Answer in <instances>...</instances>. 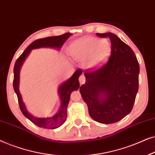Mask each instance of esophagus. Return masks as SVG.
Segmentation results:
<instances>
[{"mask_svg": "<svg viewBox=\"0 0 155 155\" xmlns=\"http://www.w3.org/2000/svg\"><path fill=\"white\" fill-rule=\"evenodd\" d=\"M79 81L80 84H84L85 82V78L83 75H81L79 78Z\"/></svg>", "mask_w": 155, "mask_h": 155, "instance_id": "obj_1", "label": "esophagus"}]
</instances>
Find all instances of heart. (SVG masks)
<instances>
[{"instance_id":"1","label":"heart","mask_w":155,"mask_h":155,"mask_svg":"<svg viewBox=\"0 0 155 155\" xmlns=\"http://www.w3.org/2000/svg\"><path fill=\"white\" fill-rule=\"evenodd\" d=\"M111 51V45L109 40L94 37L75 40L69 48L71 56L76 60L83 61L84 66L90 69L97 68L104 64Z\"/></svg>"}]
</instances>
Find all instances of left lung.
Returning a JSON list of instances; mask_svg holds the SVG:
<instances>
[{
  "label": "left lung",
  "instance_id": "1",
  "mask_svg": "<svg viewBox=\"0 0 155 155\" xmlns=\"http://www.w3.org/2000/svg\"><path fill=\"white\" fill-rule=\"evenodd\" d=\"M97 36L111 40V56L103 66L84 73L86 82L80 92L93 119L100 124H114L133 109L138 90L140 66L133 51L115 34L97 33Z\"/></svg>",
  "mask_w": 155,
  "mask_h": 155
}]
</instances>
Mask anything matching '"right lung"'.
<instances>
[{
	"instance_id": "add662e5",
	"label": "right lung",
	"mask_w": 155,
	"mask_h": 155,
	"mask_svg": "<svg viewBox=\"0 0 155 155\" xmlns=\"http://www.w3.org/2000/svg\"><path fill=\"white\" fill-rule=\"evenodd\" d=\"M72 35L71 33H65L64 35L55 37H49L44 38V39H37L33 41L30 45L24 51L21 56L17 59L14 66V79L13 87L17 96H18L19 105L21 111L25 117L31 120L36 126L43 128L55 129L60 127L65 121L67 118V108L70 101V97L72 92L78 90L80 87V82L78 80L80 75L82 74V71L78 69L69 79L65 80L61 83L58 87V94L59 95L61 100V106L57 113L51 117L48 118H37L31 115L27 111L26 106L22 101V95L19 90L20 85V72L21 67L25 62V59L31 50L39 48H51L55 49L60 50L65 41Z\"/></svg>"
}]
</instances>
